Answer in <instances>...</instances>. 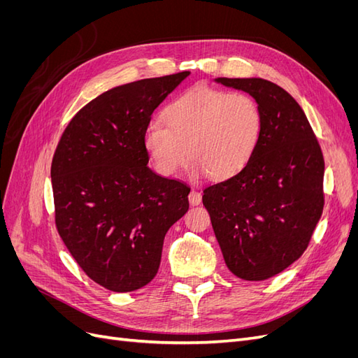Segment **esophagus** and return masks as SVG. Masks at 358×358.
<instances>
[{
  "label": "esophagus",
  "mask_w": 358,
  "mask_h": 358,
  "mask_svg": "<svg viewBox=\"0 0 358 358\" xmlns=\"http://www.w3.org/2000/svg\"><path fill=\"white\" fill-rule=\"evenodd\" d=\"M188 200H189V204L192 206H197L201 203V192L196 191V189H191L189 196H188Z\"/></svg>",
  "instance_id": "34e87169"
}]
</instances>
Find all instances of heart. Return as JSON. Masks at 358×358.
I'll list each match as a JSON object with an SVG mask.
<instances>
[{"label": "heart", "mask_w": 358, "mask_h": 358, "mask_svg": "<svg viewBox=\"0 0 358 358\" xmlns=\"http://www.w3.org/2000/svg\"><path fill=\"white\" fill-rule=\"evenodd\" d=\"M162 122L145 129L143 146L161 176H173L188 155L191 176L237 175L251 159L262 133V112L252 96L194 86L162 110Z\"/></svg>", "instance_id": "1"}]
</instances>
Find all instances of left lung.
Instances as JSON below:
<instances>
[{
  "label": "left lung",
  "instance_id": "left-lung-1",
  "mask_svg": "<svg viewBox=\"0 0 358 358\" xmlns=\"http://www.w3.org/2000/svg\"><path fill=\"white\" fill-rule=\"evenodd\" d=\"M215 82L251 95L263 124L248 164L204 188L203 204L230 272L264 280L308 248L324 206V158L305 112L280 86L259 78Z\"/></svg>",
  "mask_w": 358,
  "mask_h": 358
}]
</instances>
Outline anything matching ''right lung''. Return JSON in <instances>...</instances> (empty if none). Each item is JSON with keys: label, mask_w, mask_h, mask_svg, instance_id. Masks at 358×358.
<instances>
[{"label": "right lung", "mask_w": 358, "mask_h": 358, "mask_svg": "<svg viewBox=\"0 0 358 358\" xmlns=\"http://www.w3.org/2000/svg\"><path fill=\"white\" fill-rule=\"evenodd\" d=\"M188 76L103 92L74 115L53 155L58 233L83 272L110 291L155 278L164 236L189 208V188L150 170L143 146L150 115Z\"/></svg>", "instance_id": "right-lung-1"}]
</instances>
